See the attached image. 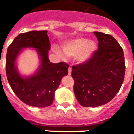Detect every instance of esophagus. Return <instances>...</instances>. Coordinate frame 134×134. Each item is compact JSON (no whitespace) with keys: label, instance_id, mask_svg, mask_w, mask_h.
<instances>
[{"label":"esophagus","instance_id":"34e87169","mask_svg":"<svg viewBox=\"0 0 134 134\" xmlns=\"http://www.w3.org/2000/svg\"><path fill=\"white\" fill-rule=\"evenodd\" d=\"M68 74H69V75H71V67H69V69H68Z\"/></svg>","mask_w":134,"mask_h":134}]
</instances>
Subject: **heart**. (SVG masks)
Returning <instances> with one entry per match:
<instances>
[{"instance_id": "heart-1", "label": "heart", "mask_w": 134, "mask_h": 134, "mask_svg": "<svg viewBox=\"0 0 134 134\" xmlns=\"http://www.w3.org/2000/svg\"><path fill=\"white\" fill-rule=\"evenodd\" d=\"M63 49L66 55L75 57L80 63L89 62L97 51V42L94 40L86 37H77L68 40L63 45Z\"/></svg>"}]
</instances>
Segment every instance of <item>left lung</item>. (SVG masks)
Returning <instances> with one entry per match:
<instances>
[{
    "label": "left lung",
    "mask_w": 134,
    "mask_h": 134,
    "mask_svg": "<svg viewBox=\"0 0 134 134\" xmlns=\"http://www.w3.org/2000/svg\"><path fill=\"white\" fill-rule=\"evenodd\" d=\"M97 51L86 63L72 67L74 92L82 106L97 107L114 98L122 85L125 74L124 52L113 36L94 32Z\"/></svg>",
    "instance_id": "8db88e82"
}]
</instances>
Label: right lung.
Segmentation results:
<instances>
[{
	"label": "right lung",
	"mask_w": 134,
	"mask_h": 134,
	"mask_svg": "<svg viewBox=\"0 0 134 134\" xmlns=\"http://www.w3.org/2000/svg\"><path fill=\"white\" fill-rule=\"evenodd\" d=\"M27 48L35 49L40 59L38 68L28 76L21 75L17 67L19 55ZM50 48L47 30L21 33L7 48L5 66L7 80L16 95L27 105L38 108L51 106L62 79L68 74L67 63H50Z\"/></svg>",
	"instance_id": "1"
}]
</instances>
